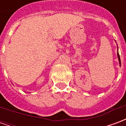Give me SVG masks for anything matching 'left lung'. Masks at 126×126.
Segmentation results:
<instances>
[{
    "mask_svg": "<svg viewBox=\"0 0 126 126\" xmlns=\"http://www.w3.org/2000/svg\"><path fill=\"white\" fill-rule=\"evenodd\" d=\"M117 57H118V59H119V64L121 65V61H120V57H119V53H117Z\"/></svg>",
    "mask_w": 126,
    "mask_h": 126,
    "instance_id": "obj_1",
    "label": "left lung"
}]
</instances>
